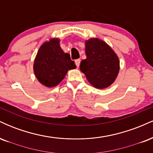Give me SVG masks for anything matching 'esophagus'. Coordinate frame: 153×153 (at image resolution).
I'll return each mask as SVG.
<instances>
[{"mask_svg":"<svg viewBox=\"0 0 153 153\" xmlns=\"http://www.w3.org/2000/svg\"><path fill=\"white\" fill-rule=\"evenodd\" d=\"M75 65H76L77 68H79V65H80V59H77L75 60Z\"/></svg>","mask_w":153,"mask_h":153,"instance_id":"34e87169","label":"esophagus"}]
</instances>
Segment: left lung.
Instances as JSON below:
<instances>
[{
    "label": "left lung",
    "instance_id": "left-lung-1",
    "mask_svg": "<svg viewBox=\"0 0 153 153\" xmlns=\"http://www.w3.org/2000/svg\"><path fill=\"white\" fill-rule=\"evenodd\" d=\"M86 59H82L80 69L88 81L96 88L110 86L119 71V60L117 54L105 42L98 38L85 41Z\"/></svg>",
    "mask_w": 153,
    "mask_h": 153
}]
</instances>
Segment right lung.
<instances>
[{"label": "right lung", "instance_id": "1", "mask_svg": "<svg viewBox=\"0 0 153 153\" xmlns=\"http://www.w3.org/2000/svg\"><path fill=\"white\" fill-rule=\"evenodd\" d=\"M58 38H52L39 47L34 62V72L39 82L46 87L57 86L69 70L76 65L70 54L65 53Z\"/></svg>", "mask_w": 153, "mask_h": 153}]
</instances>
